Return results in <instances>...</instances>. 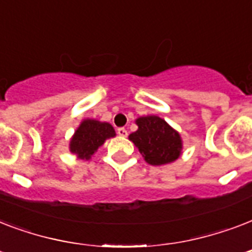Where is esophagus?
Wrapping results in <instances>:
<instances>
[{
  "label": "esophagus",
  "instance_id": "1",
  "mask_svg": "<svg viewBox=\"0 0 252 252\" xmlns=\"http://www.w3.org/2000/svg\"><path fill=\"white\" fill-rule=\"evenodd\" d=\"M118 134L120 136V137H126L128 136V130L126 129V128H118Z\"/></svg>",
  "mask_w": 252,
  "mask_h": 252
}]
</instances>
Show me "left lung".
I'll return each instance as SVG.
<instances>
[{
  "instance_id": "8db88e82",
  "label": "left lung",
  "mask_w": 252,
  "mask_h": 252,
  "mask_svg": "<svg viewBox=\"0 0 252 252\" xmlns=\"http://www.w3.org/2000/svg\"><path fill=\"white\" fill-rule=\"evenodd\" d=\"M136 124L138 129L129 134V140L149 165H166L180 157L183 149L180 134L163 119L156 115L141 116Z\"/></svg>"
}]
</instances>
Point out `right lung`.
Wrapping results in <instances>:
<instances>
[{"label": "right lung", "mask_w": 252, "mask_h": 252, "mask_svg": "<svg viewBox=\"0 0 252 252\" xmlns=\"http://www.w3.org/2000/svg\"><path fill=\"white\" fill-rule=\"evenodd\" d=\"M114 126L94 119H85L70 138L69 149L80 159H90L107 138L115 137Z\"/></svg>", "instance_id": "right-lung-1"}]
</instances>
